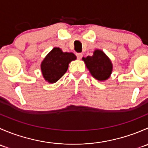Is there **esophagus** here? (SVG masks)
I'll list each match as a JSON object with an SVG mask.
<instances>
[{
	"label": "esophagus",
	"mask_w": 148,
	"mask_h": 148,
	"mask_svg": "<svg viewBox=\"0 0 148 148\" xmlns=\"http://www.w3.org/2000/svg\"><path fill=\"white\" fill-rule=\"evenodd\" d=\"M82 56H83V54L82 53H77V59H81L82 58Z\"/></svg>",
	"instance_id": "34e87169"
}]
</instances>
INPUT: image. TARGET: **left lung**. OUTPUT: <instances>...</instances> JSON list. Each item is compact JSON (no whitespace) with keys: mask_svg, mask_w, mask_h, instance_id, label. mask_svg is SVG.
<instances>
[{"mask_svg":"<svg viewBox=\"0 0 148 148\" xmlns=\"http://www.w3.org/2000/svg\"><path fill=\"white\" fill-rule=\"evenodd\" d=\"M91 74L99 81L107 80L112 71L111 60L102 51L97 49L92 56L82 58Z\"/></svg>","mask_w":148,"mask_h":148,"instance_id":"8db88e82","label":"left lung"}]
</instances>
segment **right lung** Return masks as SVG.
Here are the masks:
<instances>
[{"label":"right lung","instance_id":"1","mask_svg":"<svg viewBox=\"0 0 148 148\" xmlns=\"http://www.w3.org/2000/svg\"><path fill=\"white\" fill-rule=\"evenodd\" d=\"M76 59L73 53L63 52L59 48H53L41 62L43 77L48 82H56L66 72L69 64Z\"/></svg>","mask_w":148,"mask_h":148}]
</instances>
